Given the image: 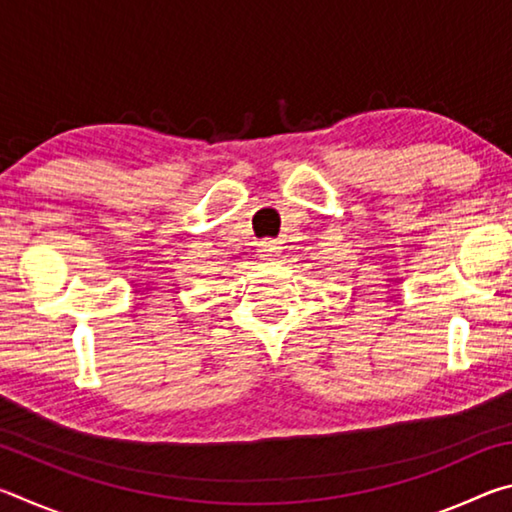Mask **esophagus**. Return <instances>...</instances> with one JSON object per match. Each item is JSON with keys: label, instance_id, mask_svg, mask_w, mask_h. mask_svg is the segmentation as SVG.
<instances>
[{"label": "esophagus", "instance_id": "34e87169", "mask_svg": "<svg viewBox=\"0 0 512 512\" xmlns=\"http://www.w3.org/2000/svg\"><path fill=\"white\" fill-rule=\"evenodd\" d=\"M277 255H280V246H277V241H273V239L262 241V246H259V257L275 259Z\"/></svg>", "mask_w": 512, "mask_h": 512}]
</instances>
